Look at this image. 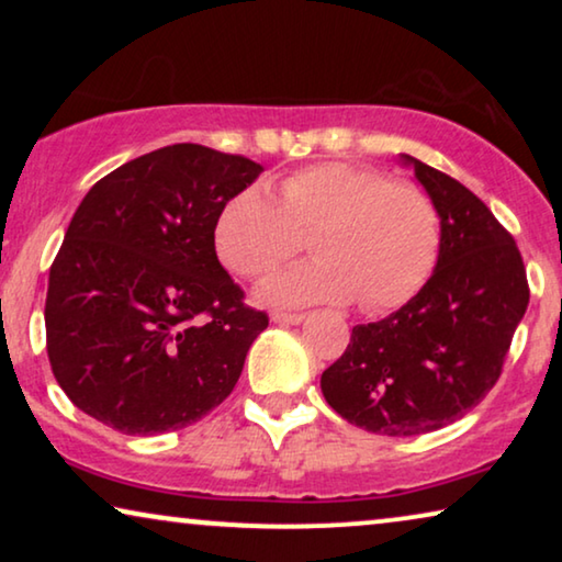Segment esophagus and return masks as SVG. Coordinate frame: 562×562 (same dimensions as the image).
Here are the masks:
<instances>
[{
	"label": "esophagus",
	"instance_id": "obj_1",
	"mask_svg": "<svg viewBox=\"0 0 562 562\" xmlns=\"http://www.w3.org/2000/svg\"><path fill=\"white\" fill-rule=\"evenodd\" d=\"M273 325H302L304 314H291V312H273L271 314Z\"/></svg>",
	"mask_w": 562,
	"mask_h": 562
}]
</instances>
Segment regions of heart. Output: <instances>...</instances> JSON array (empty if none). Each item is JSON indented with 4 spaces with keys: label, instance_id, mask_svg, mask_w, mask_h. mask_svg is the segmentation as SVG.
Segmentation results:
<instances>
[{
    "label": "heart",
    "instance_id": "1",
    "mask_svg": "<svg viewBox=\"0 0 562 562\" xmlns=\"http://www.w3.org/2000/svg\"><path fill=\"white\" fill-rule=\"evenodd\" d=\"M312 235L310 263L268 276L256 299L268 306L348 304L396 310L425 286L440 250V214L412 183L375 168L314 164L283 176L276 196L243 189L214 222V250L245 279H260Z\"/></svg>",
    "mask_w": 562,
    "mask_h": 562
}]
</instances>
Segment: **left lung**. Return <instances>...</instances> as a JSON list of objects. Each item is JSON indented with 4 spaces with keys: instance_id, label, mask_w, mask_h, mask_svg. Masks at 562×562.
Wrapping results in <instances>:
<instances>
[{
    "instance_id": "8db88e82",
    "label": "left lung",
    "mask_w": 562,
    "mask_h": 562,
    "mask_svg": "<svg viewBox=\"0 0 562 562\" xmlns=\"http://www.w3.org/2000/svg\"><path fill=\"white\" fill-rule=\"evenodd\" d=\"M440 214L429 281L402 310L356 325L348 350L322 373L327 404L373 435L435 432L494 389L529 304L514 237L448 173L404 156Z\"/></svg>"
}]
</instances>
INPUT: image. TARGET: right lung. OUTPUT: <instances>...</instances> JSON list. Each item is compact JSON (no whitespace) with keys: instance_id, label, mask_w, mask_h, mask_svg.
<instances>
[{"instance_id":"obj_1","label":"right lung","mask_w":562,"mask_h":562,"mask_svg":"<svg viewBox=\"0 0 562 562\" xmlns=\"http://www.w3.org/2000/svg\"><path fill=\"white\" fill-rule=\"evenodd\" d=\"M263 166L176 143L114 168L81 199L50 266L53 375L125 435L194 425L220 406L268 327L214 250L222 206Z\"/></svg>"}]
</instances>
